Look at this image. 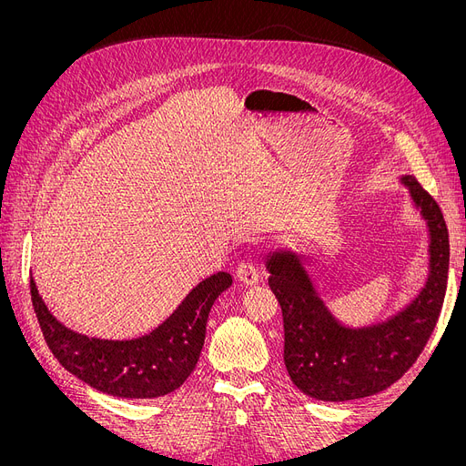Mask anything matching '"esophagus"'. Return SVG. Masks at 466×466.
I'll list each match as a JSON object with an SVG mask.
<instances>
[{
  "mask_svg": "<svg viewBox=\"0 0 466 466\" xmlns=\"http://www.w3.org/2000/svg\"><path fill=\"white\" fill-rule=\"evenodd\" d=\"M237 278L243 281L245 286H257L260 279V270L257 264L252 262H241L237 266Z\"/></svg>",
  "mask_w": 466,
  "mask_h": 466,
  "instance_id": "1",
  "label": "esophagus"
}]
</instances>
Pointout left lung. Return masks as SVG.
Instances as JSON below:
<instances>
[{"label":"left lung","instance_id":"8db88e82","mask_svg":"<svg viewBox=\"0 0 466 466\" xmlns=\"http://www.w3.org/2000/svg\"><path fill=\"white\" fill-rule=\"evenodd\" d=\"M400 182L428 228V278L416 298L387 320L348 327L338 320L303 266V257L279 248L266 257L268 284L284 315L286 370L307 397L356 400L389 389L412 368L440 319L449 274V233L443 214L420 182Z\"/></svg>","mask_w":466,"mask_h":466}]
</instances>
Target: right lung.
<instances>
[{"instance_id":"1","label":"right lung","mask_w":466,"mask_h":466,"mask_svg":"<svg viewBox=\"0 0 466 466\" xmlns=\"http://www.w3.org/2000/svg\"><path fill=\"white\" fill-rule=\"evenodd\" d=\"M218 272L200 281L157 329L132 340H103L74 332L42 301L31 278V299L54 358L83 383L120 399H157L177 390L200 360L211 305L231 288Z\"/></svg>"}]
</instances>
